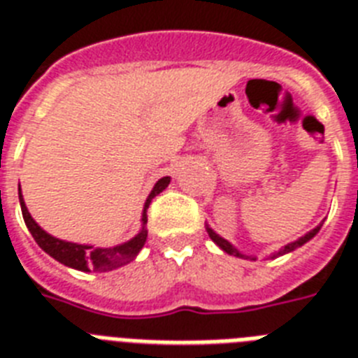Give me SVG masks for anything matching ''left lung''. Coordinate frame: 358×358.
Returning a JSON list of instances; mask_svg holds the SVG:
<instances>
[{
  "instance_id": "obj_1",
  "label": "left lung",
  "mask_w": 358,
  "mask_h": 358,
  "mask_svg": "<svg viewBox=\"0 0 358 358\" xmlns=\"http://www.w3.org/2000/svg\"><path fill=\"white\" fill-rule=\"evenodd\" d=\"M320 227H322V225H318L317 229H313L311 232H307L306 236H302V238H300V239H296V241H294V243L285 245V247H283V249L280 250L278 254H274V258H276V256H282V254L291 252V250H294V249H296V247H302V245L306 243V241H309V239H311L313 236L317 234L318 230H320ZM206 230H208V236H210L212 241H214L215 245H220L221 249L225 250L227 254H232V256H238V258H247V259L250 258V256H245V254H241V252H239V250H236L234 247H232V245H230L229 241H227V239H223V238H221V236L215 234V232H214V230H212V229H206ZM250 259H256V258H250Z\"/></svg>"
}]
</instances>
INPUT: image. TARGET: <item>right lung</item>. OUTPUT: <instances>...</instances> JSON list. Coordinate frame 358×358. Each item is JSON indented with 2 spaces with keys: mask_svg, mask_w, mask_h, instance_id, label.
I'll list each match as a JSON object with an SVG mask.
<instances>
[{
  "mask_svg": "<svg viewBox=\"0 0 358 358\" xmlns=\"http://www.w3.org/2000/svg\"><path fill=\"white\" fill-rule=\"evenodd\" d=\"M168 185H170V177H162V179L157 181V185L153 186L152 194L148 196L143 214V230L135 238L129 239L128 243L117 245V247H111V249H99V247H93V245L71 243V241H62V239L52 238L51 234H47L45 230L40 229L36 221L32 220L29 210H27L25 203H23L22 190L20 188L17 190H20V205H22V214L23 220H25L27 229H29L34 241L40 245L41 249L45 250L49 256H52L56 262H60V264L67 265V267L76 268V271H84V273H91V271H94V273H106V271H111V268L129 264L141 252V249L144 247V241L148 238V206H150L153 197L161 194Z\"/></svg>",
  "mask_w": 358,
  "mask_h": 358,
  "instance_id": "obj_1",
  "label": "right lung"
}]
</instances>
